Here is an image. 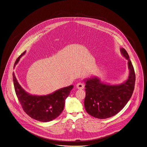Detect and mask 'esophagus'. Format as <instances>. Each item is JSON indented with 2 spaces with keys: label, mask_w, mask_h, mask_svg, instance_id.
<instances>
[{
  "label": "esophagus",
  "mask_w": 147,
  "mask_h": 147,
  "mask_svg": "<svg viewBox=\"0 0 147 147\" xmlns=\"http://www.w3.org/2000/svg\"><path fill=\"white\" fill-rule=\"evenodd\" d=\"M76 87H77L78 89H80V90L84 89V84L83 83H78L77 84Z\"/></svg>",
  "instance_id": "obj_1"
}]
</instances>
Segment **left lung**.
Wrapping results in <instances>:
<instances>
[{"label": "left lung", "instance_id": "8db88e82", "mask_svg": "<svg viewBox=\"0 0 147 147\" xmlns=\"http://www.w3.org/2000/svg\"><path fill=\"white\" fill-rule=\"evenodd\" d=\"M128 60L129 73L128 79L118 85H110L97 77L84 80L86 97L84 107L90 115L99 119L111 117L121 111L131 98L134 90L136 74L128 54L124 48L120 49Z\"/></svg>", "mask_w": 147, "mask_h": 147}]
</instances>
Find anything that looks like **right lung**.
Wrapping results in <instances>:
<instances>
[{"label": "right lung", "instance_id": "right-lung-1", "mask_svg": "<svg viewBox=\"0 0 147 147\" xmlns=\"http://www.w3.org/2000/svg\"><path fill=\"white\" fill-rule=\"evenodd\" d=\"M25 52L17 59L14 68ZM13 80L16 96L24 111L31 118L41 122L52 121L60 115L64 110L65 100L73 88L71 85L46 96H35L30 94L21 87L14 73Z\"/></svg>", "mask_w": 147, "mask_h": 147}]
</instances>
